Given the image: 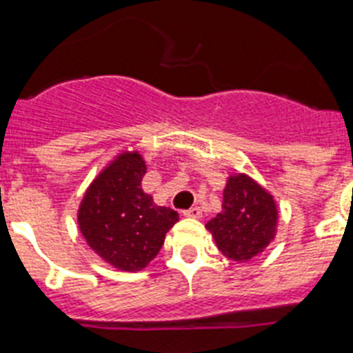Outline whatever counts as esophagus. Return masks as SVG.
<instances>
[{
	"label": "esophagus",
	"mask_w": 353,
	"mask_h": 353,
	"mask_svg": "<svg viewBox=\"0 0 353 353\" xmlns=\"http://www.w3.org/2000/svg\"><path fill=\"white\" fill-rule=\"evenodd\" d=\"M183 215L190 216V219H199L201 216V210H199V206H191L190 210H184Z\"/></svg>",
	"instance_id": "obj_1"
}]
</instances>
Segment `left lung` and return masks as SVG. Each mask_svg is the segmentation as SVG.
<instances>
[{
    "mask_svg": "<svg viewBox=\"0 0 353 353\" xmlns=\"http://www.w3.org/2000/svg\"><path fill=\"white\" fill-rule=\"evenodd\" d=\"M205 227L223 256L248 263L275 239L279 229L276 201L248 174H230L223 188L222 212Z\"/></svg>",
    "mask_w": 353,
    "mask_h": 353,
    "instance_id": "obj_1",
    "label": "left lung"
}]
</instances>
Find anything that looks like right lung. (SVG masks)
<instances>
[{
    "mask_svg": "<svg viewBox=\"0 0 353 353\" xmlns=\"http://www.w3.org/2000/svg\"><path fill=\"white\" fill-rule=\"evenodd\" d=\"M147 163L124 150L95 176L78 206L77 220L88 248L123 272H140L159 254L177 212L154 203L141 190Z\"/></svg>",
    "mask_w": 353,
    "mask_h": 353,
    "instance_id": "1",
    "label": "right lung"
}]
</instances>
